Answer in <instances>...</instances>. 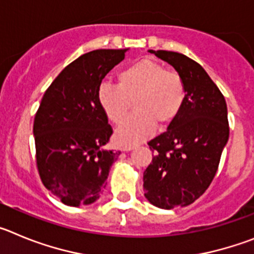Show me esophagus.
Returning a JSON list of instances; mask_svg holds the SVG:
<instances>
[{"label": "esophagus", "instance_id": "1", "mask_svg": "<svg viewBox=\"0 0 254 254\" xmlns=\"http://www.w3.org/2000/svg\"><path fill=\"white\" fill-rule=\"evenodd\" d=\"M132 149H134V146H123L122 147L123 151H129V150H132Z\"/></svg>", "mask_w": 254, "mask_h": 254}]
</instances>
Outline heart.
<instances>
[{"instance_id": "obj_1", "label": "heart", "mask_w": 254, "mask_h": 254, "mask_svg": "<svg viewBox=\"0 0 254 254\" xmlns=\"http://www.w3.org/2000/svg\"><path fill=\"white\" fill-rule=\"evenodd\" d=\"M187 98L182 76L168 71L151 60H140L118 72V86L102 82L98 89V102L107 118L120 125L129 109V100L135 99L136 113L123 122L116 132L120 145H134L152 133L155 123L165 127L181 113Z\"/></svg>"}]
</instances>
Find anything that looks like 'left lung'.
<instances>
[{
  "label": "left lung",
  "instance_id": "obj_1",
  "mask_svg": "<svg viewBox=\"0 0 254 254\" xmlns=\"http://www.w3.org/2000/svg\"><path fill=\"white\" fill-rule=\"evenodd\" d=\"M182 76L187 98L165 132L149 141L154 156L143 172L145 197L170 210L190 205L205 193L219 168L229 138L226 102L205 69L187 56L149 51Z\"/></svg>",
  "mask_w": 254,
  "mask_h": 254
}]
</instances>
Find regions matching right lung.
I'll use <instances>...</instances> for the list:
<instances>
[{
    "mask_svg": "<svg viewBox=\"0 0 254 254\" xmlns=\"http://www.w3.org/2000/svg\"><path fill=\"white\" fill-rule=\"evenodd\" d=\"M127 49H96L64 67L44 93L34 118L37 168L44 187L67 206L100 197L121 151L105 150L113 129L98 102L102 80Z\"/></svg>",
    "mask_w": 254,
    "mask_h": 254,
    "instance_id": "add662e5",
    "label": "right lung"
}]
</instances>
